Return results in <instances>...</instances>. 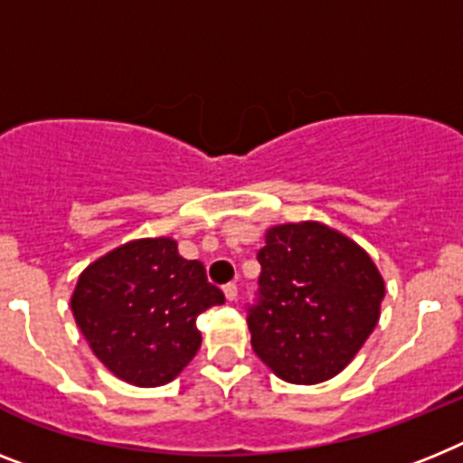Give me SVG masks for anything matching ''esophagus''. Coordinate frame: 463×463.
<instances>
[{
    "label": "esophagus",
    "instance_id": "esophagus-1",
    "mask_svg": "<svg viewBox=\"0 0 463 463\" xmlns=\"http://www.w3.org/2000/svg\"><path fill=\"white\" fill-rule=\"evenodd\" d=\"M223 294L228 301H235L238 298V285H232V282H228V285L223 287Z\"/></svg>",
    "mask_w": 463,
    "mask_h": 463
}]
</instances>
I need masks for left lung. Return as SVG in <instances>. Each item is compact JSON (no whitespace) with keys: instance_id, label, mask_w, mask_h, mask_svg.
<instances>
[{"instance_id":"1","label":"left lung","mask_w":463,"mask_h":463,"mask_svg":"<svg viewBox=\"0 0 463 463\" xmlns=\"http://www.w3.org/2000/svg\"><path fill=\"white\" fill-rule=\"evenodd\" d=\"M261 298L250 308L251 348L282 382L339 374L374 332L386 285L372 256L320 221L279 223L259 251Z\"/></svg>"}]
</instances>
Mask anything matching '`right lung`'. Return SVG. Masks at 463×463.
Returning <instances> with one entry per match:
<instances>
[{
    "mask_svg": "<svg viewBox=\"0 0 463 463\" xmlns=\"http://www.w3.org/2000/svg\"><path fill=\"white\" fill-rule=\"evenodd\" d=\"M225 301L200 261L178 254L174 238L119 244L89 263L70 308L89 348L131 386L174 382L202 344L197 316Z\"/></svg>",
    "mask_w": 463,
    "mask_h": 463,
    "instance_id": "add662e5",
    "label": "right lung"
}]
</instances>
